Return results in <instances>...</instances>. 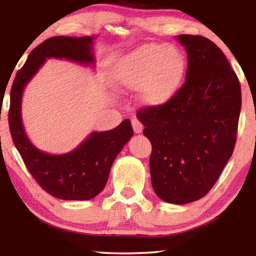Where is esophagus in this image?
<instances>
[{"label": "esophagus", "mask_w": 256, "mask_h": 256, "mask_svg": "<svg viewBox=\"0 0 256 256\" xmlns=\"http://www.w3.org/2000/svg\"><path fill=\"white\" fill-rule=\"evenodd\" d=\"M132 129H134V132H136V134H140V132H142L143 124H142L141 121L138 120V118H132Z\"/></svg>", "instance_id": "obj_1"}]
</instances>
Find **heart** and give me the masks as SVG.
Returning a JSON list of instances; mask_svg holds the SVG:
<instances>
[{"label": "heart", "mask_w": 256, "mask_h": 256, "mask_svg": "<svg viewBox=\"0 0 256 256\" xmlns=\"http://www.w3.org/2000/svg\"><path fill=\"white\" fill-rule=\"evenodd\" d=\"M184 73V57L176 46L150 43L121 58L112 76L122 90L141 88L140 100L146 106H160L177 93Z\"/></svg>", "instance_id": "1"}]
</instances>
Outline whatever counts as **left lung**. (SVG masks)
I'll return each mask as SVG.
<instances>
[{
  "label": "left lung",
  "mask_w": 256,
  "mask_h": 256,
  "mask_svg": "<svg viewBox=\"0 0 256 256\" xmlns=\"http://www.w3.org/2000/svg\"><path fill=\"white\" fill-rule=\"evenodd\" d=\"M188 54L185 82L172 99L142 108L150 140L155 194L171 204L208 194L232 156L241 110L239 79L224 52L208 38L177 37Z\"/></svg>",
  "instance_id": "8db88e82"
}]
</instances>
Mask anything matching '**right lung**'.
Returning a JSON list of instances; mask_svg holds the SVG:
<instances>
[{
	"label": "right lung",
	"instance_id": "1",
	"mask_svg": "<svg viewBox=\"0 0 256 256\" xmlns=\"http://www.w3.org/2000/svg\"><path fill=\"white\" fill-rule=\"evenodd\" d=\"M93 37H52L30 52L26 64L16 73L10 90L9 128L14 144L40 188L64 200H88L100 194L110 176V166L132 132L124 120L108 132H94L73 152L50 155L38 150L24 132L20 104L24 86L48 58H65L80 64H94Z\"/></svg>",
	"mask_w": 256,
	"mask_h": 256
}]
</instances>
